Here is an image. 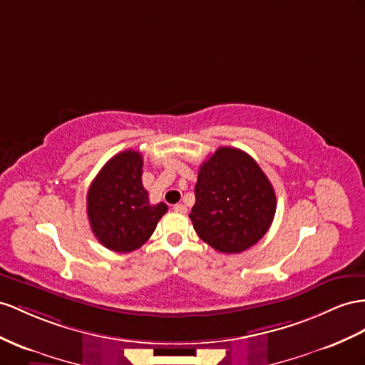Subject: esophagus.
Masks as SVG:
<instances>
[{"mask_svg":"<svg viewBox=\"0 0 365 365\" xmlns=\"http://www.w3.org/2000/svg\"><path fill=\"white\" fill-rule=\"evenodd\" d=\"M174 211L175 212H186L188 210H186V207L183 203H177V205H174Z\"/></svg>","mask_w":365,"mask_h":365,"instance_id":"esophagus-1","label":"esophagus"}]
</instances>
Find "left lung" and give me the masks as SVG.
<instances>
[{
  "label": "left lung",
  "mask_w": 365,
  "mask_h": 365,
  "mask_svg": "<svg viewBox=\"0 0 365 365\" xmlns=\"http://www.w3.org/2000/svg\"><path fill=\"white\" fill-rule=\"evenodd\" d=\"M276 194L256 160L223 146L200 165L190 219L199 237L220 253L248 250L265 236Z\"/></svg>",
  "instance_id": "obj_1"
}]
</instances>
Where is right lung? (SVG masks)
<instances>
[{
	"label": "right lung",
	"instance_id": "add662e5",
	"mask_svg": "<svg viewBox=\"0 0 365 365\" xmlns=\"http://www.w3.org/2000/svg\"><path fill=\"white\" fill-rule=\"evenodd\" d=\"M142 154L128 149L101 168L88 191L91 230L103 247L129 253L153 236L168 211L160 202H149L142 183Z\"/></svg>",
	"mask_w": 365,
	"mask_h": 365
}]
</instances>
